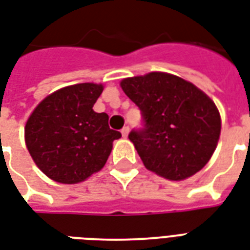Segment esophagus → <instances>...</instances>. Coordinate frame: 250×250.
<instances>
[{
    "label": "esophagus",
    "mask_w": 250,
    "mask_h": 250,
    "mask_svg": "<svg viewBox=\"0 0 250 250\" xmlns=\"http://www.w3.org/2000/svg\"><path fill=\"white\" fill-rule=\"evenodd\" d=\"M128 132H129V127L128 125H125V127L122 128V135H123V138H127V136H128Z\"/></svg>",
    "instance_id": "esophagus-1"
}]
</instances>
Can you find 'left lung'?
<instances>
[{"instance_id":"left-lung-1","label":"left lung","mask_w":250,"mask_h":250,"mask_svg":"<svg viewBox=\"0 0 250 250\" xmlns=\"http://www.w3.org/2000/svg\"><path fill=\"white\" fill-rule=\"evenodd\" d=\"M143 127L132 129L144 167L171 181L188 178L208 163L220 136V114L209 97L174 74L152 72L122 80Z\"/></svg>"}]
</instances>
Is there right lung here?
<instances>
[{
  "label": "right lung",
  "mask_w": 250,
  "mask_h": 250,
  "mask_svg": "<svg viewBox=\"0 0 250 250\" xmlns=\"http://www.w3.org/2000/svg\"><path fill=\"white\" fill-rule=\"evenodd\" d=\"M101 83H77L45 97L24 127L26 146L38 167L60 184H79L101 170L121 132L93 106Z\"/></svg>",
  "instance_id": "right-lung-1"
}]
</instances>
